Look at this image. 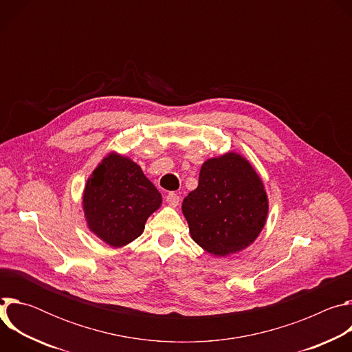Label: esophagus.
Wrapping results in <instances>:
<instances>
[{
	"label": "esophagus",
	"mask_w": 352,
	"mask_h": 352,
	"mask_svg": "<svg viewBox=\"0 0 352 352\" xmlns=\"http://www.w3.org/2000/svg\"><path fill=\"white\" fill-rule=\"evenodd\" d=\"M166 200H167V204H168L170 206L175 208V206H178V204H179V196H178L175 192H170V193L166 196Z\"/></svg>",
	"instance_id": "obj_1"
}]
</instances>
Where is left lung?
<instances>
[{"label": "left lung", "mask_w": 352, "mask_h": 352, "mask_svg": "<svg viewBox=\"0 0 352 352\" xmlns=\"http://www.w3.org/2000/svg\"><path fill=\"white\" fill-rule=\"evenodd\" d=\"M267 212L261 177L245 157L232 152L205 162L197 188L182 202L192 239L216 256L252 243L265 227Z\"/></svg>", "instance_id": "obj_1"}]
</instances>
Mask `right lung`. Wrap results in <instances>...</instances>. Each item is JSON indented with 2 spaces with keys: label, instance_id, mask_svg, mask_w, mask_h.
<instances>
[{
  "label": "right lung",
  "instance_id": "add662e5",
  "mask_svg": "<svg viewBox=\"0 0 352 352\" xmlns=\"http://www.w3.org/2000/svg\"><path fill=\"white\" fill-rule=\"evenodd\" d=\"M162 195L131 159L110 153L86 182L83 210L89 230L114 248L136 239Z\"/></svg>",
  "mask_w": 352,
  "mask_h": 352
}]
</instances>
